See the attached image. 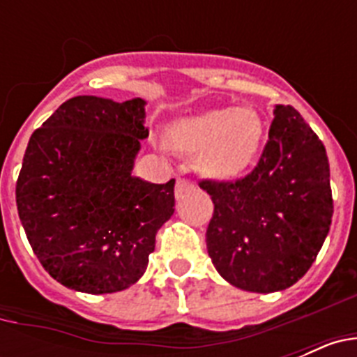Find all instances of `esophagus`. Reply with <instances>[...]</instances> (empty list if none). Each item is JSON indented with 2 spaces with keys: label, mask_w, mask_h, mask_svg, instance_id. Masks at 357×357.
I'll return each instance as SVG.
<instances>
[{
  "label": "esophagus",
  "mask_w": 357,
  "mask_h": 357,
  "mask_svg": "<svg viewBox=\"0 0 357 357\" xmlns=\"http://www.w3.org/2000/svg\"><path fill=\"white\" fill-rule=\"evenodd\" d=\"M195 189V184H191L189 181H184V178H178L175 184V198L176 200H181V198H184L185 195L191 193Z\"/></svg>",
  "instance_id": "34e87169"
}]
</instances>
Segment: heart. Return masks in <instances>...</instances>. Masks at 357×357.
Instances as JSON below:
<instances>
[{
    "mask_svg": "<svg viewBox=\"0 0 357 357\" xmlns=\"http://www.w3.org/2000/svg\"><path fill=\"white\" fill-rule=\"evenodd\" d=\"M264 141V121L254 107H216L169 123L168 146L197 155L213 181H232L250 168Z\"/></svg>",
    "mask_w": 357,
    "mask_h": 357,
    "instance_id": "1",
    "label": "heart"
}]
</instances>
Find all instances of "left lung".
Segmentation results:
<instances>
[{
	"label": "left lung",
	"mask_w": 357,
	"mask_h": 357,
	"mask_svg": "<svg viewBox=\"0 0 357 357\" xmlns=\"http://www.w3.org/2000/svg\"><path fill=\"white\" fill-rule=\"evenodd\" d=\"M214 214L207 252L236 288L273 293L305 275L333 218L326 148L291 105H273L257 168L238 182H202Z\"/></svg>",
	"instance_id": "left-lung-1"
}]
</instances>
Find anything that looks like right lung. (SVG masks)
Returning a JSON list of instances; mask_svg holds the SVG:
<instances>
[{
  "instance_id": "right-lung-1",
  "label": "right lung",
  "mask_w": 357,
  "mask_h": 357,
  "mask_svg": "<svg viewBox=\"0 0 357 357\" xmlns=\"http://www.w3.org/2000/svg\"><path fill=\"white\" fill-rule=\"evenodd\" d=\"M144 107L141 98L75 96L28 141L15 185L19 220L44 270L66 288H130L175 213V181L132 175L148 137Z\"/></svg>"
}]
</instances>
